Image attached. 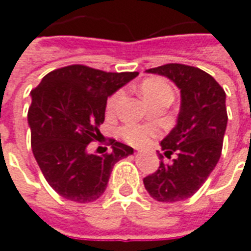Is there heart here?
<instances>
[{
    "label": "heart",
    "instance_id": "obj_1",
    "mask_svg": "<svg viewBox=\"0 0 251 251\" xmlns=\"http://www.w3.org/2000/svg\"><path fill=\"white\" fill-rule=\"evenodd\" d=\"M142 98L145 99V102L149 103L154 99L161 98V97H172V90L168 86V83L160 79V77H149L147 80H144L140 87ZM122 93L113 94L107 100V111L111 113L114 111L117 104L120 102ZM121 137L124 138V141L130 144L133 147H144L148 142L152 140L153 137L158 134V129L154 125H141V124H127L122 126L120 129Z\"/></svg>",
    "mask_w": 251,
    "mask_h": 251
}]
</instances>
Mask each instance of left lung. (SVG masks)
<instances>
[{
  "label": "left lung",
  "mask_w": 251,
  "mask_h": 251,
  "mask_svg": "<svg viewBox=\"0 0 251 251\" xmlns=\"http://www.w3.org/2000/svg\"><path fill=\"white\" fill-rule=\"evenodd\" d=\"M148 74L167 76L181 95L177 124L161 141L164 154L177 157L163 163L144 179L153 199L174 203L191 198L203 185L219 161L226 133V93L210 74L185 64H164L147 70Z\"/></svg>",
  "instance_id": "8db88e82"
}]
</instances>
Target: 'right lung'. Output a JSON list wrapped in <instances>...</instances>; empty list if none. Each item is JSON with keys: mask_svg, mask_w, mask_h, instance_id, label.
<instances>
[{"mask_svg": "<svg viewBox=\"0 0 251 251\" xmlns=\"http://www.w3.org/2000/svg\"><path fill=\"white\" fill-rule=\"evenodd\" d=\"M138 72H104L74 64L47 74L32 90L30 145L48 184L64 199L90 203L103 194L115 163L133 148L110 140L111 152H88L100 138L107 98Z\"/></svg>", "mask_w": 251, "mask_h": 251, "instance_id": "1", "label": "right lung"}]
</instances>
